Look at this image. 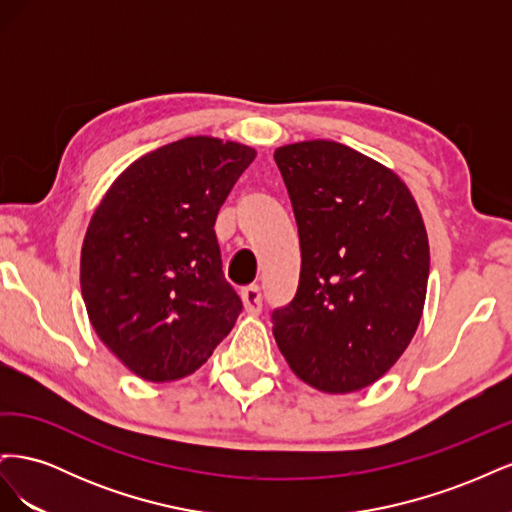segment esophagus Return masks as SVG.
I'll return each mask as SVG.
<instances>
[{
	"instance_id": "esophagus-1",
	"label": "esophagus",
	"mask_w": 512,
	"mask_h": 512,
	"mask_svg": "<svg viewBox=\"0 0 512 512\" xmlns=\"http://www.w3.org/2000/svg\"><path fill=\"white\" fill-rule=\"evenodd\" d=\"M241 297H243V307H245L247 314H258L260 312V309H262V290H260V286L243 288Z\"/></svg>"
}]
</instances>
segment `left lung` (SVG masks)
Instances as JSON below:
<instances>
[{
	"label": "left lung",
	"mask_w": 512,
	"mask_h": 512,
	"mask_svg": "<svg viewBox=\"0 0 512 512\" xmlns=\"http://www.w3.org/2000/svg\"><path fill=\"white\" fill-rule=\"evenodd\" d=\"M299 228L294 299L273 309L290 369L324 393H352L389 371L421 322L427 232L393 170L333 141L275 151Z\"/></svg>",
	"instance_id": "8db88e82"
}]
</instances>
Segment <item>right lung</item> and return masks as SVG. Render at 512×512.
<instances>
[{
  "label": "right lung",
  "mask_w": 512,
  "mask_h": 512,
  "mask_svg": "<svg viewBox=\"0 0 512 512\" xmlns=\"http://www.w3.org/2000/svg\"><path fill=\"white\" fill-rule=\"evenodd\" d=\"M254 158L239 143L181 138L123 170L91 218L81 252L87 314L143 380L194 374L235 327L243 303L213 226Z\"/></svg>",
  "instance_id": "1"
}]
</instances>
